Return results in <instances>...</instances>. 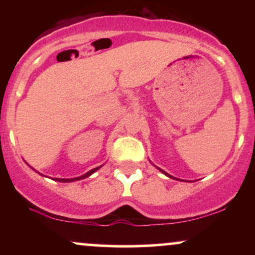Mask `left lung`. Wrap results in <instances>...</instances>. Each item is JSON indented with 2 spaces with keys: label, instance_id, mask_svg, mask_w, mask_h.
<instances>
[{
  "label": "left lung",
  "instance_id": "1",
  "mask_svg": "<svg viewBox=\"0 0 255 255\" xmlns=\"http://www.w3.org/2000/svg\"><path fill=\"white\" fill-rule=\"evenodd\" d=\"M160 171H162V172H163V174H165V175H166V176H169V177H171V178H175V177H172V176H170V175H169V174H166V172H165V171H163V170H160Z\"/></svg>",
  "mask_w": 255,
  "mask_h": 255
}]
</instances>
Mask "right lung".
I'll return each mask as SVG.
<instances>
[{
	"mask_svg": "<svg viewBox=\"0 0 255 255\" xmlns=\"http://www.w3.org/2000/svg\"><path fill=\"white\" fill-rule=\"evenodd\" d=\"M99 168H101V166H98V168H95V169H92V170H90L89 172H86V174L83 175V176H80V177H75V178H55V180H56V181H60V182H71V181H78V180H83V178L87 177V176H90L91 174H93V172H95V171H97Z\"/></svg>",
	"mask_w": 255,
	"mask_h": 255,
	"instance_id": "obj_1",
	"label": "right lung"
}]
</instances>
